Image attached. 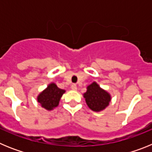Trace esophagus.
<instances>
[{"label": "esophagus", "instance_id": "esophagus-1", "mask_svg": "<svg viewBox=\"0 0 152 152\" xmlns=\"http://www.w3.org/2000/svg\"><path fill=\"white\" fill-rule=\"evenodd\" d=\"M71 88H72V90H73V91H77V85L75 84H72V87H71Z\"/></svg>", "mask_w": 152, "mask_h": 152}]
</instances>
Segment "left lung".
Returning <instances> with one entry per match:
<instances>
[{
	"label": "left lung",
	"instance_id": "left-lung-1",
	"mask_svg": "<svg viewBox=\"0 0 152 152\" xmlns=\"http://www.w3.org/2000/svg\"><path fill=\"white\" fill-rule=\"evenodd\" d=\"M84 97L88 107L93 111L99 112L106 108L111 100L109 93L100 88L96 82H93L87 88Z\"/></svg>",
	"mask_w": 152,
	"mask_h": 152
}]
</instances>
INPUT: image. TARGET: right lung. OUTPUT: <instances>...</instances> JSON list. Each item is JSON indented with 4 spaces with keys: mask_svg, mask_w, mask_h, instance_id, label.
<instances>
[{
    "mask_svg": "<svg viewBox=\"0 0 152 152\" xmlns=\"http://www.w3.org/2000/svg\"><path fill=\"white\" fill-rule=\"evenodd\" d=\"M65 92L64 90L60 89L56 84L52 83L45 90H44L37 97V100L43 108L52 110L58 107L61 96Z\"/></svg>",
    "mask_w": 152,
    "mask_h": 152,
    "instance_id": "1",
    "label": "right lung"
}]
</instances>
